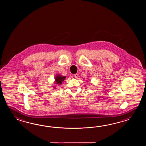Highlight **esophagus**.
<instances>
[{"instance_id": "obj_1", "label": "esophagus", "mask_w": 146, "mask_h": 146, "mask_svg": "<svg viewBox=\"0 0 146 146\" xmlns=\"http://www.w3.org/2000/svg\"><path fill=\"white\" fill-rule=\"evenodd\" d=\"M78 76H79V75H78V74H74V78H77L78 77Z\"/></svg>"}]
</instances>
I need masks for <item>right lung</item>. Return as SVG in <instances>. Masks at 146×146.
<instances>
[{"instance_id":"add662e5","label":"right lung","mask_w":146,"mask_h":146,"mask_svg":"<svg viewBox=\"0 0 146 146\" xmlns=\"http://www.w3.org/2000/svg\"><path fill=\"white\" fill-rule=\"evenodd\" d=\"M65 76L62 77V76H61L60 75L57 76L56 78H55V82H56V84H62V81L65 80Z\"/></svg>"}]
</instances>
